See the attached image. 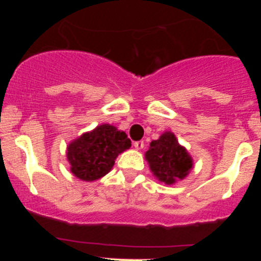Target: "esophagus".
Segmentation results:
<instances>
[{
  "instance_id": "obj_1",
  "label": "esophagus",
  "mask_w": 261,
  "mask_h": 261,
  "mask_svg": "<svg viewBox=\"0 0 261 261\" xmlns=\"http://www.w3.org/2000/svg\"><path fill=\"white\" fill-rule=\"evenodd\" d=\"M134 146H135L136 149H143V147H144V141L143 140L135 141V143H134Z\"/></svg>"
}]
</instances>
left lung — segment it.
<instances>
[{"label":"left lung","mask_w":261,"mask_h":261,"mask_svg":"<svg viewBox=\"0 0 261 261\" xmlns=\"http://www.w3.org/2000/svg\"><path fill=\"white\" fill-rule=\"evenodd\" d=\"M145 156L155 177L167 184L183 179L193 165L192 158L172 133H164L158 140H152Z\"/></svg>","instance_id":"1"}]
</instances>
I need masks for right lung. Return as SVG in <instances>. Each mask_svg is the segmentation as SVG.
I'll use <instances>...</instances> for the list:
<instances>
[{
	"instance_id": "1",
	"label": "right lung",
	"mask_w": 261,
	"mask_h": 261,
	"mask_svg": "<svg viewBox=\"0 0 261 261\" xmlns=\"http://www.w3.org/2000/svg\"><path fill=\"white\" fill-rule=\"evenodd\" d=\"M130 146V139L123 131L111 125L98 126L69 144L67 156L70 170L82 180L98 179L111 170L117 155Z\"/></svg>"
}]
</instances>
